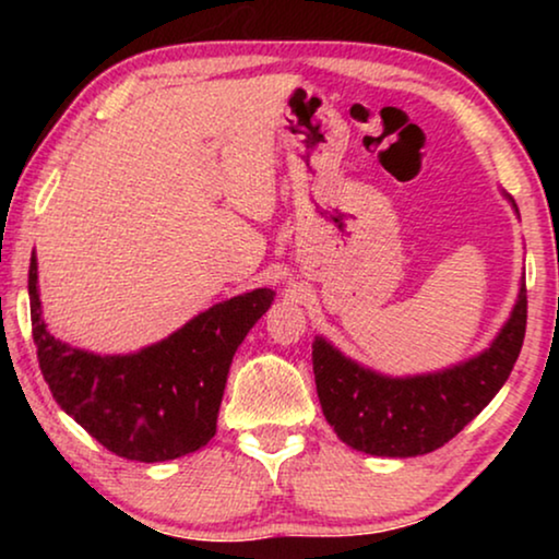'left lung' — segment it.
Here are the masks:
<instances>
[{
	"mask_svg": "<svg viewBox=\"0 0 559 559\" xmlns=\"http://www.w3.org/2000/svg\"><path fill=\"white\" fill-rule=\"evenodd\" d=\"M511 205L514 198L507 195ZM519 213V211H516ZM526 333V285L484 354L438 373L392 379L364 369L325 338L312 343V371L328 425L369 455L415 457L453 440L509 379Z\"/></svg>",
	"mask_w": 559,
	"mask_h": 559,
	"instance_id": "1",
	"label": "left lung"
}]
</instances>
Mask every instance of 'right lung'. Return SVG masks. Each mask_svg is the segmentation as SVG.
<instances>
[{"instance_id": "add662e5", "label": "right lung", "mask_w": 559, "mask_h": 559, "mask_svg": "<svg viewBox=\"0 0 559 559\" xmlns=\"http://www.w3.org/2000/svg\"><path fill=\"white\" fill-rule=\"evenodd\" d=\"M27 289L37 361L60 409L106 450L140 463L195 453L216 435L231 358L274 300L272 289H251L136 354L98 356L50 335L35 254Z\"/></svg>"}]
</instances>
